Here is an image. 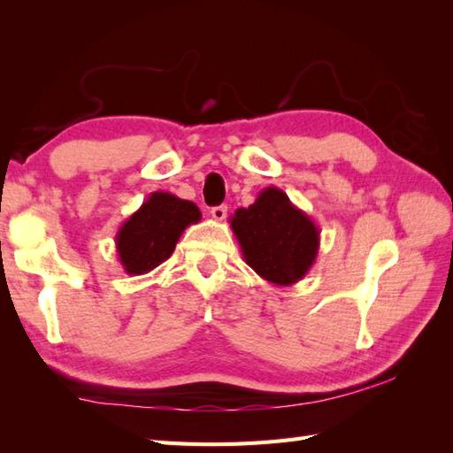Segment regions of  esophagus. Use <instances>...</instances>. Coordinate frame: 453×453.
Instances as JSON below:
<instances>
[{"mask_svg": "<svg viewBox=\"0 0 453 453\" xmlns=\"http://www.w3.org/2000/svg\"><path fill=\"white\" fill-rule=\"evenodd\" d=\"M210 214L216 221H224L227 216V206H214L210 210Z\"/></svg>", "mask_w": 453, "mask_h": 453, "instance_id": "1", "label": "esophagus"}]
</instances>
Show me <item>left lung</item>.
<instances>
[{
	"label": "left lung",
	"mask_w": 453,
	"mask_h": 453,
	"mask_svg": "<svg viewBox=\"0 0 453 453\" xmlns=\"http://www.w3.org/2000/svg\"><path fill=\"white\" fill-rule=\"evenodd\" d=\"M245 263L276 286L300 282L319 251V227L284 190L266 187L249 208L229 218Z\"/></svg>",
	"instance_id": "8db88e82"
}]
</instances>
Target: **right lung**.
<instances>
[{
	"label": "right lung",
	"mask_w": 453,
	"mask_h": 453,
	"mask_svg": "<svg viewBox=\"0 0 453 453\" xmlns=\"http://www.w3.org/2000/svg\"><path fill=\"white\" fill-rule=\"evenodd\" d=\"M200 218L195 202L182 200L171 192H151L114 237L124 273L140 276L167 261L182 232Z\"/></svg>",
	"instance_id": "right-lung-1"
}]
</instances>
